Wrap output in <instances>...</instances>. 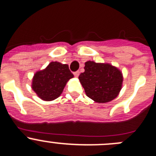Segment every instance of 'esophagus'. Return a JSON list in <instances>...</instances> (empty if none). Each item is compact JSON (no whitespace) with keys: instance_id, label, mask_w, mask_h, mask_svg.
<instances>
[{"instance_id":"esophagus-1","label":"esophagus","mask_w":156,"mask_h":156,"mask_svg":"<svg viewBox=\"0 0 156 156\" xmlns=\"http://www.w3.org/2000/svg\"><path fill=\"white\" fill-rule=\"evenodd\" d=\"M74 76H75L76 77H78L79 76V75H80V72L79 71H76V72H74Z\"/></svg>"}]
</instances>
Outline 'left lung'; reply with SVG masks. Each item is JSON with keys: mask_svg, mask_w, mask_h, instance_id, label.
I'll list each match as a JSON object with an SVG mask.
<instances>
[{"mask_svg": "<svg viewBox=\"0 0 156 156\" xmlns=\"http://www.w3.org/2000/svg\"><path fill=\"white\" fill-rule=\"evenodd\" d=\"M84 69L79 80L89 98L96 103H105L117 97L123 80L118 68L109 63L87 61Z\"/></svg>", "mask_w": 156, "mask_h": 156, "instance_id": "8db88e82", "label": "left lung"}]
</instances>
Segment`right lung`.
I'll use <instances>...</instances> for the list:
<instances>
[{
    "instance_id": "obj_1",
    "label": "right lung",
    "mask_w": 156,
    "mask_h": 156,
    "mask_svg": "<svg viewBox=\"0 0 156 156\" xmlns=\"http://www.w3.org/2000/svg\"><path fill=\"white\" fill-rule=\"evenodd\" d=\"M73 77L67 64L51 62L45 69L34 74L31 86L38 97L51 101L60 96L66 83Z\"/></svg>"
}]
</instances>
